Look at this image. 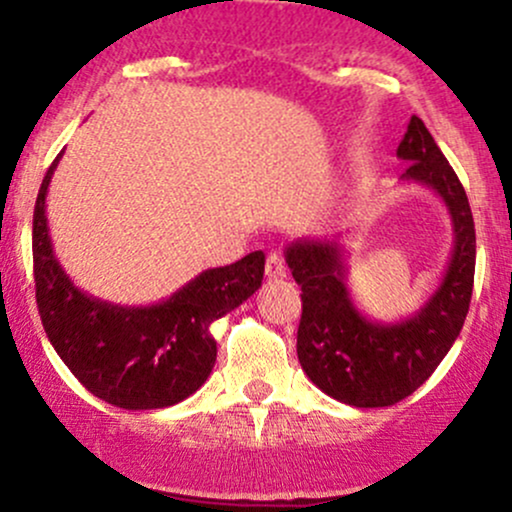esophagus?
<instances>
[{
	"mask_svg": "<svg viewBox=\"0 0 512 512\" xmlns=\"http://www.w3.org/2000/svg\"><path fill=\"white\" fill-rule=\"evenodd\" d=\"M264 272H267L269 279H284L289 267H286L284 257H281L279 252H272V255L267 257V264H264Z\"/></svg>",
	"mask_w": 512,
	"mask_h": 512,
	"instance_id": "1",
	"label": "esophagus"
}]
</instances>
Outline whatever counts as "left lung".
Instances as JSON below:
<instances>
[{"instance_id": "obj_1", "label": "left lung", "mask_w": 512, "mask_h": 512, "mask_svg": "<svg viewBox=\"0 0 512 512\" xmlns=\"http://www.w3.org/2000/svg\"><path fill=\"white\" fill-rule=\"evenodd\" d=\"M397 156L409 163L404 182L431 187L443 199L455 236L443 281L414 315L397 322L363 315L346 289L339 240L298 238L286 248V264L303 291L298 361L325 395L363 409L390 407L419 390L460 337L472 301L477 236L462 182L416 115Z\"/></svg>"}]
</instances>
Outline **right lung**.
I'll return each mask as SVG.
<instances>
[{"instance_id": "1", "label": "right lung", "mask_w": 512, "mask_h": 512, "mask_svg": "<svg viewBox=\"0 0 512 512\" xmlns=\"http://www.w3.org/2000/svg\"><path fill=\"white\" fill-rule=\"evenodd\" d=\"M52 161L33 211V274L50 344L81 385L120 409L173 407L197 392L216 363V322L262 286L264 252L207 269L166 301L115 305L74 286L50 240L45 199Z\"/></svg>"}]
</instances>
